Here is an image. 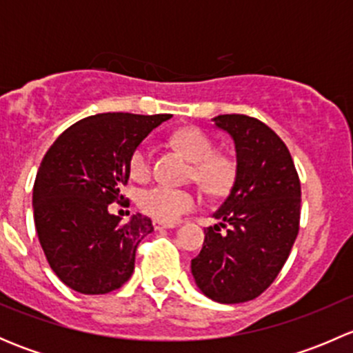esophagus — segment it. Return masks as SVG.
I'll return each instance as SVG.
<instances>
[{
    "mask_svg": "<svg viewBox=\"0 0 353 353\" xmlns=\"http://www.w3.org/2000/svg\"><path fill=\"white\" fill-rule=\"evenodd\" d=\"M154 227H155V230L174 229V227H176V223H165V222H160V220H154Z\"/></svg>",
    "mask_w": 353,
    "mask_h": 353,
    "instance_id": "1",
    "label": "esophagus"
}]
</instances>
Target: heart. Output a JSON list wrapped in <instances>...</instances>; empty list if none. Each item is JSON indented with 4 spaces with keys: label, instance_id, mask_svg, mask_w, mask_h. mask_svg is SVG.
<instances>
[{
    "label": "heart",
    "instance_id": "1",
    "mask_svg": "<svg viewBox=\"0 0 353 353\" xmlns=\"http://www.w3.org/2000/svg\"><path fill=\"white\" fill-rule=\"evenodd\" d=\"M172 143L193 162L190 176L210 194H223L236 179V162L229 155L216 154L215 143L198 128H184L172 134ZM128 169L134 179L148 177L152 169L150 150L145 143L131 152ZM198 199L191 191L176 190L165 184L145 188L138 194V206L160 222H176L193 210Z\"/></svg>",
    "mask_w": 353,
    "mask_h": 353
}]
</instances>
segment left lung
Returning <instances> with one entry per match:
<instances>
[{
	"mask_svg": "<svg viewBox=\"0 0 353 353\" xmlns=\"http://www.w3.org/2000/svg\"><path fill=\"white\" fill-rule=\"evenodd\" d=\"M236 145V179L205 229L191 273L199 290L220 304L261 295L285 265L301 220V181L287 145L256 117H213ZM228 230L219 234V227Z\"/></svg>",
	"mask_w": 353,
	"mask_h": 353,
	"instance_id": "left-lung-1",
	"label": "left lung"
}]
</instances>
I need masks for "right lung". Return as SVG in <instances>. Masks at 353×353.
Masks as SVG:
<instances>
[{"label":"right lung","mask_w":353,"mask_h":353,"mask_svg":"<svg viewBox=\"0 0 353 353\" xmlns=\"http://www.w3.org/2000/svg\"><path fill=\"white\" fill-rule=\"evenodd\" d=\"M170 114L105 112L70 126L48 150L34 184V222L49 266L80 294H109L134 270L137 248L154 232L148 216L121 222L109 212L123 199L131 152Z\"/></svg>","instance_id":"1"}]
</instances>
